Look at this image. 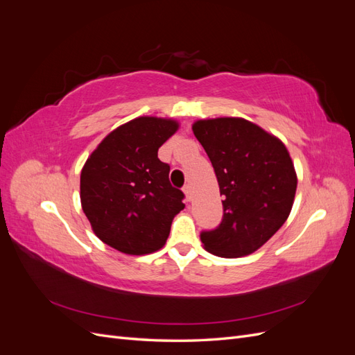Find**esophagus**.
<instances>
[{"mask_svg":"<svg viewBox=\"0 0 355 355\" xmlns=\"http://www.w3.org/2000/svg\"><path fill=\"white\" fill-rule=\"evenodd\" d=\"M184 192H185V196H187V200H188V201H191V198H192L191 187H189V185H185V187H184Z\"/></svg>","mask_w":355,"mask_h":355,"instance_id":"34e87169","label":"esophagus"}]
</instances>
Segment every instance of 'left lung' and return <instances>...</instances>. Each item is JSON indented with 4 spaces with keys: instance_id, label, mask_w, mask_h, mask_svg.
<instances>
[{
    "instance_id": "8db88e82",
    "label": "left lung",
    "mask_w": 355,
    "mask_h": 355,
    "mask_svg": "<svg viewBox=\"0 0 355 355\" xmlns=\"http://www.w3.org/2000/svg\"><path fill=\"white\" fill-rule=\"evenodd\" d=\"M207 153L223 197L218 228L202 231L207 252L240 257L256 252L283 227L297 178L284 144L244 118H213L192 125Z\"/></svg>"
}]
</instances>
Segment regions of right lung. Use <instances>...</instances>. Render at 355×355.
Instances as JSON below:
<instances>
[{
    "label": "right lung",
    "instance_id": "obj_1",
    "mask_svg": "<svg viewBox=\"0 0 355 355\" xmlns=\"http://www.w3.org/2000/svg\"><path fill=\"white\" fill-rule=\"evenodd\" d=\"M178 121L139 116L106 136L81 170V206L98 237L127 254L161 249L171 220L185 207L184 192L171 187L170 166L158 148Z\"/></svg>",
    "mask_w": 355,
    "mask_h": 355
}]
</instances>
